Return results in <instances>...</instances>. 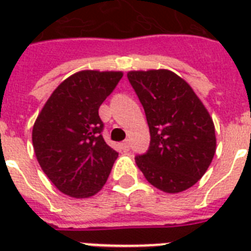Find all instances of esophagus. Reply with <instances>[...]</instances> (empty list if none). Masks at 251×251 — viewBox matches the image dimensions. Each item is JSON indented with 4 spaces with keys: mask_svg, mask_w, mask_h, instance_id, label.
<instances>
[{
    "mask_svg": "<svg viewBox=\"0 0 251 251\" xmlns=\"http://www.w3.org/2000/svg\"><path fill=\"white\" fill-rule=\"evenodd\" d=\"M121 147H122V150H124V151H129V150H130V142H129V139H126V141L122 142Z\"/></svg>",
    "mask_w": 251,
    "mask_h": 251,
    "instance_id": "34e87169",
    "label": "esophagus"
}]
</instances>
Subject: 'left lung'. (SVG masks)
<instances>
[{
  "instance_id": "1",
  "label": "left lung",
  "mask_w": 251,
  "mask_h": 251,
  "mask_svg": "<svg viewBox=\"0 0 251 251\" xmlns=\"http://www.w3.org/2000/svg\"><path fill=\"white\" fill-rule=\"evenodd\" d=\"M127 79L150 127L147 152L135 163L151 185L165 193L191 187L214 159L212 118L189 84L169 70L130 72Z\"/></svg>"
}]
</instances>
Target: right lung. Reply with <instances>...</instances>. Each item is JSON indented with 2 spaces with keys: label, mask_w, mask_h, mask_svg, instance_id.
<instances>
[{
  "label": "right lung",
  "mask_w": 251,
  "mask_h": 251,
  "mask_svg": "<svg viewBox=\"0 0 251 251\" xmlns=\"http://www.w3.org/2000/svg\"><path fill=\"white\" fill-rule=\"evenodd\" d=\"M121 72L84 70L53 91L32 129L35 155L53 185L74 198H88L106 182L118 152L102 138L99 108Z\"/></svg>",
  "instance_id": "1"
}]
</instances>
